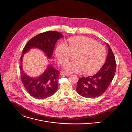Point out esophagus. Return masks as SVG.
<instances>
[{
    "label": "esophagus",
    "mask_w": 132,
    "mask_h": 132,
    "mask_svg": "<svg viewBox=\"0 0 132 132\" xmlns=\"http://www.w3.org/2000/svg\"><path fill=\"white\" fill-rule=\"evenodd\" d=\"M60 75H66V76H69V74L68 73H66L64 71H61V73H60Z\"/></svg>",
    "instance_id": "1"
}]
</instances>
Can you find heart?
<instances>
[{"label": "heart", "mask_w": 132, "mask_h": 132, "mask_svg": "<svg viewBox=\"0 0 132 132\" xmlns=\"http://www.w3.org/2000/svg\"><path fill=\"white\" fill-rule=\"evenodd\" d=\"M68 46L61 42L56 45L55 54L62 64L68 60L71 54L76 53L75 61L67 62L64 69L69 72L90 75L97 71L103 65L106 50L103 45L85 36L71 37L68 40Z\"/></svg>", "instance_id": "1"}]
</instances>
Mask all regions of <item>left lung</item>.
<instances>
[{
  "label": "left lung",
  "mask_w": 132,
  "mask_h": 132,
  "mask_svg": "<svg viewBox=\"0 0 132 132\" xmlns=\"http://www.w3.org/2000/svg\"><path fill=\"white\" fill-rule=\"evenodd\" d=\"M106 61L101 69L93 76L82 77L77 82L76 91L87 98H97L106 91L114 77L117 68L116 59L109 45Z\"/></svg>",
  "instance_id": "left-lung-1"
}]
</instances>
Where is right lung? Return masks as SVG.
<instances>
[{
  "instance_id": "add662e5",
  "label": "right lung",
  "mask_w": 132,
  "mask_h": 132,
  "mask_svg": "<svg viewBox=\"0 0 132 132\" xmlns=\"http://www.w3.org/2000/svg\"><path fill=\"white\" fill-rule=\"evenodd\" d=\"M63 35L57 31H48L36 35L26 44L22 51L20 66L22 82L28 92L34 98L42 99L52 96L58 88L60 71L52 65L47 66L44 72L37 78H31L24 72L22 68V60L24 54L32 47L38 48L43 51L50 59L56 42Z\"/></svg>"
}]
</instances>
